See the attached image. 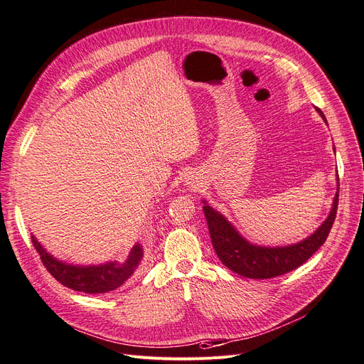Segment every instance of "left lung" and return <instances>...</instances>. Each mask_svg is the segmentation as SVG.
I'll list each match as a JSON object with an SVG mask.
<instances>
[{
    "label": "left lung",
    "instance_id": "1",
    "mask_svg": "<svg viewBox=\"0 0 364 364\" xmlns=\"http://www.w3.org/2000/svg\"><path fill=\"white\" fill-rule=\"evenodd\" d=\"M316 111L326 119L319 107H316ZM338 204L339 189L336 192L328 218L319 226V230H316L314 235L303 240L301 243L288 247L253 246L234 230V226L222 214L214 211L208 205H205L203 210L207 219L213 247L216 250L222 264L234 273L249 279H272L295 270L326 243L336 219V213H338Z\"/></svg>",
    "mask_w": 364,
    "mask_h": 364
}]
</instances>
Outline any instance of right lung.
<instances>
[{"label": "right lung", "instance_id": "add662e5", "mask_svg": "<svg viewBox=\"0 0 364 364\" xmlns=\"http://www.w3.org/2000/svg\"><path fill=\"white\" fill-rule=\"evenodd\" d=\"M33 246L40 255L46 270L55 277L61 285L77 292L85 294H103L121 287L136 270L142 258V249L139 245L134 246L124 264L107 262L103 265L76 267L52 258L50 255L40 246L38 241L31 235Z\"/></svg>", "mask_w": 364, "mask_h": 364}]
</instances>
